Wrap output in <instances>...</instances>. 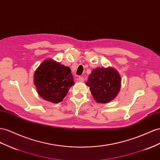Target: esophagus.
I'll return each instance as SVG.
<instances>
[{"label":"esophagus","mask_w":160,"mask_h":160,"mask_svg":"<svg viewBox=\"0 0 160 160\" xmlns=\"http://www.w3.org/2000/svg\"><path fill=\"white\" fill-rule=\"evenodd\" d=\"M78 80H79V81H81V82H83V81H84V78H83V77L79 76V78H78Z\"/></svg>","instance_id":"34e87169"}]
</instances>
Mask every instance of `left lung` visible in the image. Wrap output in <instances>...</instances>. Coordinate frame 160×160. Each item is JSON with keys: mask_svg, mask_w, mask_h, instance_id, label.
Returning a JSON list of instances; mask_svg holds the SVG:
<instances>
[{"mask_svg": "<svg viewBox=\"0 0 160 160\" xmlns=\"http://www.w3.org/2000/svg\"><path fill=\"white\" fill-rule=\"evenodd\" d=\"M119 73L112 68H96L89 75L86 84L98 103H108L117 96L121 86Z\"/></svg>", "mask_w": 160, "mask_h": 160, "instance_id": "obj_1", "label": "left lung"}]
</instances>
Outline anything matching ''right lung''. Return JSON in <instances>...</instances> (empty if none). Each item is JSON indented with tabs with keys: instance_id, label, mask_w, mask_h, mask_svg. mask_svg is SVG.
Masks as SVG:
<instances>
[{
	"instance_id": "add662e5",
	"label": "right lung",
	"mask_w": 160,
	"mask_h": 160,
	"mask_svg": "<svg viewBox=\"0 0 160 160\" xmlns=\"http://www.w3.org/2000/svg\"><path fill=\"white\" fill-rule=\"evenodd\" d=\"M74 83L70 68L50 59L43 62L34 74L38 94L52 103L62 102Z\"/></svg>"
}]
</instances>
